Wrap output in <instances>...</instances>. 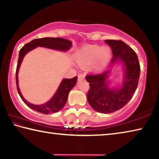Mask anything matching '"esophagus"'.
Wrapping results in <instances>:
<instances>
[{"label": "esophagus", "instance_id": "1", "mask_svg": "<svg viewBox=\"0 0 159 159\" xmlns=\"http://www.w3.org/2000/svg\"><path fill=\"white\" fill-rule=\"evenodd\" d=\"M78 78H79V79H84L85 75L84 74H79V76H78Z\"/></svg>", "mask_w": 159, "mask_h": 159}]
</instances>
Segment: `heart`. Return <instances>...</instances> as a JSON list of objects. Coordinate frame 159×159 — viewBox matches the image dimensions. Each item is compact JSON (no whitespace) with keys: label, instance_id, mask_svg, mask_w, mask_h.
Listing matches in <instances>:
<instances>
[{"label":"heart","instance_id":"obj_1","mask_svg":"<svg viewBox=\"0 0 159 159\" xmlns=\"http://www.w3.org/2000/svg\"><path fill=\"white\" fill-rule=\"evenodd\" d=\"M111 56V50L108 46L100 47L93 45L87 46L80 51L78 60L80 63L93 62L97 60L98 65L102 67L107 65Z\"/></svg>","mask_w":159,"mask_h":159}]
</instances>
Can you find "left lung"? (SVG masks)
Instances as JSON below:
<instances>
[{
  "label": "left lung",
  "mask_w": 159,
  "mask_h": 159,
  "mask_svg": "<svg viewBox=\"0 0 159 159\" xmlns=\"http://www.w3.org/2000/svg\"><path fill=\"white\" fill-rule=\"evenodd\" d=\"M113 53L110 69L99 74L88 75L90 83L87 94L88 103L96 111L109 114L123 108L133 98L138 88L140 66L136 53L122 41L106 40ZM117 62L122 64L124 76L122 83L111 86L108 79L112 66Z\"/></svg>",
  "instance_id": "1"
}]
</instances>
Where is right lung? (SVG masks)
I'll return each instance as SVG.
<instances>
[{
    "label": "right lung",
    "instance_id": "right-lung-1",
    "mask_svg": "<svg viewBox=\"0 0 159 159\" xmlns=\"http://www.w3.org/2000/svg\"><path fill=\"white\" fill-rule=\"evenodd\" d=\"M71 46L72 42L69 41V40L61 39V38L46 37L43 38V39H34L31 42L28 43L27 44H26L20 50V54H19L17 70H16V84H17V89L20 98L29 108L44 114H52V113H56L60 111L66 104L69 92L76 85L78 78L77 76H75L71 79H62L55 95H53L52 98L49 101L45 102V103L42 104H31L25 99L23 95H21L18 84L19 70H20L21 64L25 56L29 52H30V51L38 47H43L50 48V49L52 50L61 51V52H66V51H68Z\"/></svg>",
    "mask_w": 159,
    "mask_h": 159
}]
</instances>
